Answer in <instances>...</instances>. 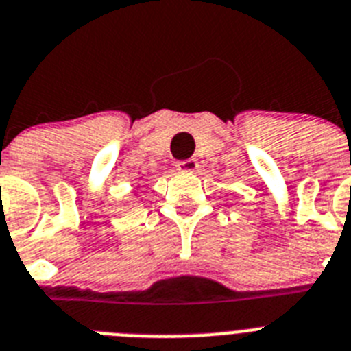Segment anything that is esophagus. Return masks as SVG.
Segmentation results:
<instances>
[{
    "label": "esophagus",
    "instance_id": "34e87169",
    "mask_svg": "<svg viewBox=\"0 0 351 351\" xmlns=\"http://www.w3.org/2000/svg\"><path fill=\"white\" fill-rule=\"evenodd\" d=\"M175 166H176V169H178L180 173H193V171H196L197 160H196V158H187V160H178V162H176Z\"/></svg>",
    "mask_w": 351,
    "mask_h": 351
}]
</instances>
